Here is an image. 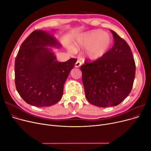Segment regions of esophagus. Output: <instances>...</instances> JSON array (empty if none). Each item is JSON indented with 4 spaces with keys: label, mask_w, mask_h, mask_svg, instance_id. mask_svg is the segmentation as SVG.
I'll list each match as a JSON object with an SVG mask.
<instances>
[{
    "label": "esophagus",
    "mask_w": 151,
    "mask_h": 151,
    "mask_svg": "<svg viewBox=\"0 0 151 151\" xmlns=\"http://www.w3.org/2000/svg\"><path fill=\"white\" fill-rule=\"evenodd\" d=\"M81 64H82L81 60V59L78 58V59L77 60V61H76V63L75 66H76V68H79V67L81 66Z\"/></svg>",
    "instance_id": "esophagus-1"
}]
</instances>
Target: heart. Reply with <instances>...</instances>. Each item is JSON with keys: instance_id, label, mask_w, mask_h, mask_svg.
Segmentation results:
<instances>
[{"instance_id": "b5f03b06", "label": "heart", "mask_w": 151, "mask_h": 151, "mask_svg": "<svg viewBox=\"0 0 151 151\" xmlns=\"http://www.w3.org/2000/svg\"><path fill=\"white\" fill-rule=\"evenodd\" d=\"M110 35L101 30H95L79 35L76 39V45L88 47L87 54L92 60L101 58L108 51L112 44Z\"/></svg>"}]
</instances>
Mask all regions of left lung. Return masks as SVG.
Wrapping results in <instances>:
<instances>
[{"label":"left lung","instance_id":"1","mask_svg":"<svg viewBox=\"0 0 151 151\" xmlns=\"http://www.w3.org/2000/svg\"><path fill=\"white\" fill-rule=\"evenodd\" d=\"M113 47L101 58L85 60L81 66L82 82L88 101L98 107L119 104L130 94L136 65L130 46L114 31Z\"/></svg>","mask_w":151,"mask_h":151}]
</instances>
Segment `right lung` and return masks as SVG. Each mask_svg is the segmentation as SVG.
<instances>
[{
    "label": "right lung",
    "instance_id": "1",
    "mask_svg": "<svg viewBox=\"0 0 151 151\" xmlns=\"http://www.w3.org/2000/svg\"><path fill=\"white\" fill-rule=\"evenodd\" d=\"M48 46H61L53 35L34 31L24 40L15 63V81L27 104L47 107L61 99L64 82L77 60L58 62Z\"/></svg>",
    "mask_w": 151,
    "mask_h": 151
}]
</instances>
